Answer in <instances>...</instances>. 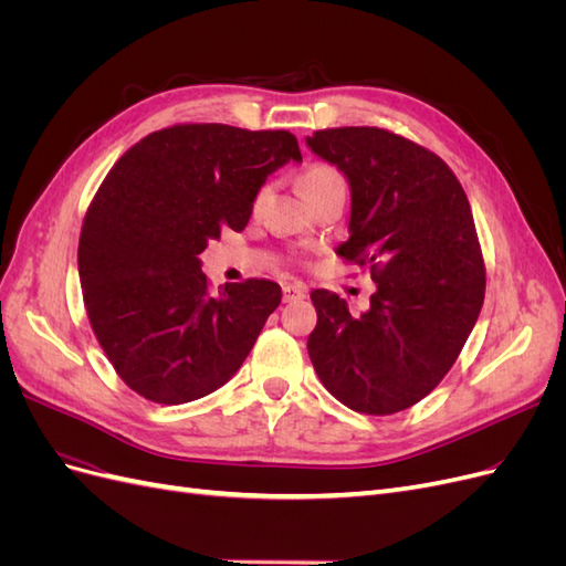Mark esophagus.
<instances>
[{
  "label": "esophagus",
  "mask_w": 566,
  "mask_h": 566,
  "mask_svg": "<svg viewBox=\"0 0 566 566\" xmlns=\"http://www.w3.org/2000/svg\"><path fill=\"white\" fill-rule=\"evenodd\" d=\"M306 297V290L300 283H285L283 285V302H300Z\"/></svg>",
  "instance_id": "esophagus-1"
}]
</instances>
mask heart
<instances>
[{
    "instance_id": "heart-1",
    "label": "heart",
    "mask_w": 566,
    "mask_h": 566,
    "mask_svg": "<svg viewBox=\"0 0 566 566\" xmlns=\"http://www.w3.org/2000/svg\"><path fill=\"white\" fill-rule=\"evenodd\" d=\"M335 184H345V181H342L339 172H337L335 167H331V165H312V167H306L304 172H302V177H300L302 193H304L306 198L318 193V191H323V188L335 186ZM264 198H266V188H262V191L256 193V198H254L256 208H260V205L264 202Z\"/></svg>"
}]
</instances>
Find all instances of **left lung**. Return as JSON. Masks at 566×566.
<instances>
[{"label": "left lung", "mask_w": 566, "mask_h": 566, "mask_svg": "<svg viewBox=\"0 0 566 566\" xmlns=\"http://www.w3.org/2000/svg\"><path fill=\"white\" fill-rule=\"evenodd\" d=\"M352 191L337 252L368 264L375 293L361 316L314 290L306 342L323 387L358 413L389 416L424 399L451 370L484 302V260L465 191L441 158L378 127L306 136Z\"/></svg>", "instance_id": "obj_1"}]
</instances>
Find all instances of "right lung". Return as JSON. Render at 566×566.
I'll use <instances>...</instances> for the list:
<instances>
[{"mask_svg": "<svg viewBox=\"0 0 566 566\" xmlns=\"http://www.w3.org/2000/svg\"><path fill=\"white\" fill-rule=\"evenodd\" d=\"M302 153L290 132L177 125L115 163L80 233L77 269L98 345L144 399L177 406L243 366L281 285L250 279L212 295L200 252L243 231L266 177Z\"/></svg>", "mask_w": 566, "mask_h": 566, "instance_id": "1", "label": "right lung"}]
</instances>
